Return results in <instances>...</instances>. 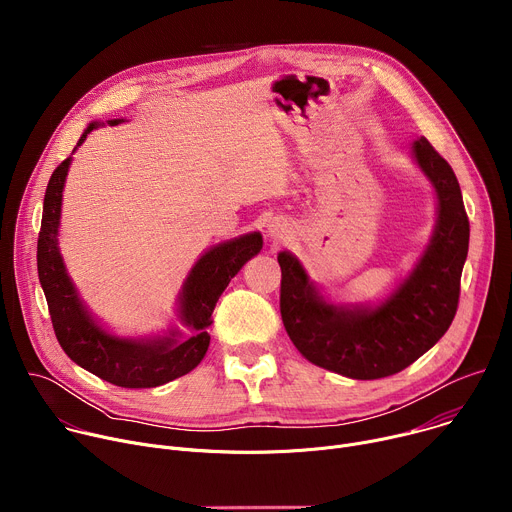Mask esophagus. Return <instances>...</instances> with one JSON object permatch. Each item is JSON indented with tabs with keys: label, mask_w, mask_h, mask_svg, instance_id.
I'll use <instances>...</instances> for the list:
<instances>
[{
	"label": "esophagus",
	"mask_w": 512,
	"mask_h": 512,
	"mask_svg": "<svg viewBox=\"0 0 512 512\" xmlns=\"http://www.w3.org/2000/svg\"><path fill=\"white\" fill-rule=\"evenodd\" d=\"M287 233H289V227H287V223H283V221H273V223L269 225V237H271L273 241H283V239H287Z\"/></svg>",
	"instance_id": "34e87169"
}]
</instances>
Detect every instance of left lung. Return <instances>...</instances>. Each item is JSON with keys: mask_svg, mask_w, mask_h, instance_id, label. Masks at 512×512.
Segmentation results:
<instances>
[{"mask_svg": "<svg viewBox=\"0 0 512 512\" xmlns=\"http://www.w3.org/2000/svg\"><path fill=\"white\" fill-rule=\"evenodd\" d=\"M413 156L437 192V227L409 279L375 310L324 302L289 253H279L283 326L296 348L322 369L350 379H383L407 369L440 340L458 310L470 221L452 166L421 137Z\"/></svg>", "mask_w": 512, "mask_h": 512, "instance_id": "left-lung-1", "label": "left lung"}]
</instances>
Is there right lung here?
Segmentation results:
<instances>
[{
	"mask_svg": "<svg viewBox=\"0 0 512 512\" xmlns=\"http://www.w3.org/2000/svg\"><path fill=\"white\" fill-rule=\"evenodd\" d=\"M117 123L119 121H111V125ZM99 125L101 123H91L77 145H81L87 139V133ZM68 166L70 158H66L48 180L36 255L38 277L48 302L58 344L79 367L111 385L125 389L160 387L190 373L194 367H198V362L208 350L210 334L206 328L212 324L210 316L218 298H221L237 271L261 251V235H245L210 249L190 271L182 291L180 314L182 320L196 330L194 336L182 342L176 340L174 334L150 342L115 338L101 330L85 312L58 253L56 235Z\"/></svg>",
	"mask_w": 512,
	"mask_h": 512,
	"instance_id": "1",
	"label": "right lung"
}]
</instances>
